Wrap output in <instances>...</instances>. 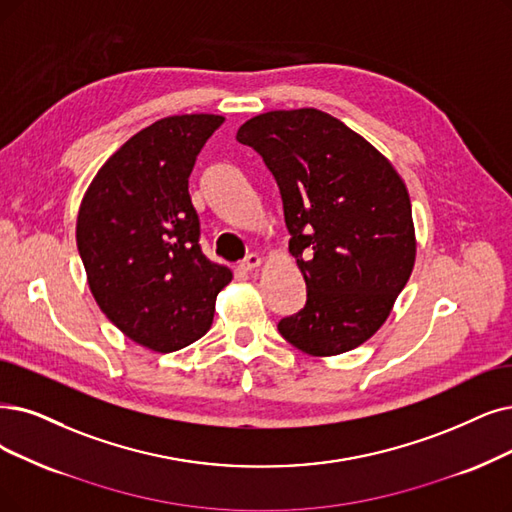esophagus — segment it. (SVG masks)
<instances>
[{"mask_svg": "<svg viewBox=\"0 0 512 512\" xmlns=\"http://www.w3.org/2000/svg\"><path fill=\"white\" fill-rule=\"evenodd\" d=\"M262 264V258L258 256V254H250V256H245L241 262H239V271L241 273H252V271H256L258 267Z\"/></svg>", "mask_w": 512, "mask_h": 512, "instance_id": "esophagus-1", "label": "esophagus"}]
</instances>
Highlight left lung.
<instances>
[{
  "mask_svg": "<svg viewBox=\"0 0 512 512\" xmlns=\"http://www.w3.org/2000/svg\"><path fill=\"white\" fill-rule=\"evenodd\" d=\"M277 180L304 309L279 321L298 351L334 357L370 340L416 262L410 193L372 142L319 109L260 113L237 130Z\"/></svg>",
  "mask_w": 512,
  "mask_h": 512,
  "instance_id": "obj_1",
  "label": "left lung"
}]
</instances>
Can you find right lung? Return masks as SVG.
I'll return each instance as SVG.
<instances>
[{"label":"right lung","instance_id":"1","mask_svg":"<svg viewBox=\"0 0 512 512\" xmlns=\"http://www.w3.org/2000/svg\"><path fill=\"white\" fill-rule=\"evenodd\" d=\"M222 115L163 117L124 142L96 172L77 214L90 292L117 330L155 353L185 349L210 330L233 271L199 248L189 176Z\"/></svg>","mask_w":512,"mask_h":512}]
</instances>
